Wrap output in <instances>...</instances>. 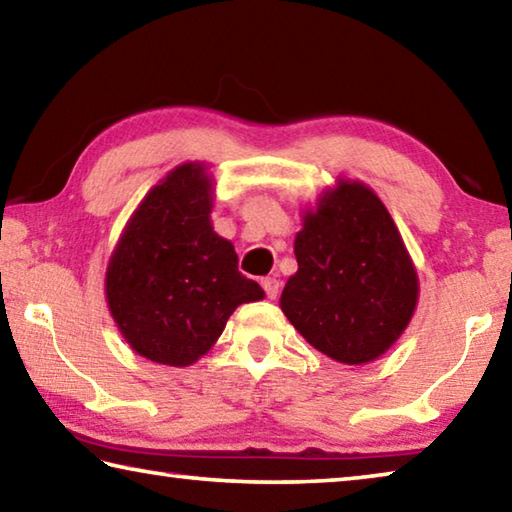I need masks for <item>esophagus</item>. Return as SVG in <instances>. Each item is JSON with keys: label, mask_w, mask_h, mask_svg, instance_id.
Segmentation results:
<instances>
[{"label": "esophagus", "mask_w": 512, "mask_h": 512, "mask_svg": "<svg viewBox=\"0 0 512 512\" xmlns=\"http://www.w3.org/2000/svg\"><path fill=\"white\" fill-rule=\"evenodd\" d=\"M262 287H264V291H266V296L271 298V300H275L277 296H280V287H282V282H280V280H275V277H264V280H262Z\"/></svg>", "instance_id": "1"}]
</instances>
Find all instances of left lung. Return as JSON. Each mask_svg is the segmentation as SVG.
<instances>
[{
    "instance_id": "8db88e82",
    "label": "left lung",
    "mask_w": 512,
    "mask_h": 512,
    "mask_svg": "<svg viewBox=\"0 0 512 512\" xmlns=\"http://www.w3.org/2000/svg\"><path fill=\"white\" fill-rule=\"evenodd\" d=\"M296 275L280 307L307 343L329 359L361 366L400 339L418 305V273L379 196L339 180L302 216Z\"/></svg>"
}]
</instances>
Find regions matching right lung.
Returning <instances> with one entry per match:
<instances>
[{"label":"right lung","mask_w":512,"mask_h":512,"mask_svg":"<svg viewBox=\"0 0 512 512\" xmlns=\"http://www.w3.org/2000/svg\"><path fill=\"white\" fill-rule=\"evenodd\" d=\"M212 194L205 164L169 171L126 223L106 271V300L121 336L164 366H192L232 311L264 298L239 273L235 246L214 232Z\"/></svg>","instance_id":"obj_1"}]
</instances>
